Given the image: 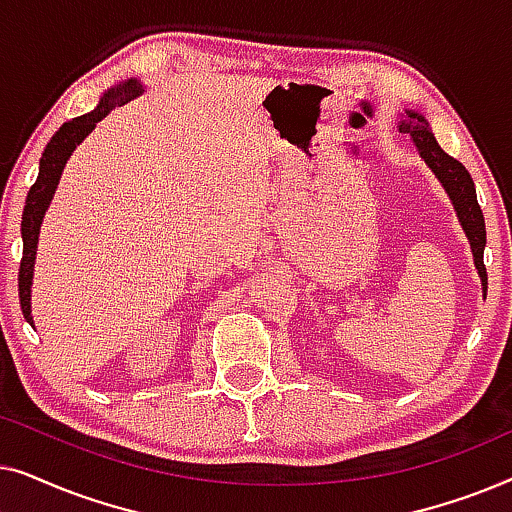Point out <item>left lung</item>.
<instances>
[{
	"instance_id": "1",
	"label": "left lung",
	"mask_w": 512,
	"mask_h": 512,
	"mask_svg": "<svg viewBox=\"0 0 512 512\" xmlns=\"http://www.w3.org/2000/svg\"><path fill=\"white\" fill-rule=\"evenodd\" d=\"M398 128H401V132H408L412 144L417 146L419 156L424 158V163L431 167V172L436 174V179L443 184L445 193L450 195L454 212H457L461 228H464L468 244H471L475 270H478L482 282V296H487V268L485 261H482L487 244L485 216H482V209L478 205V195H475L471 174H468L466 167L461 165L457 158L447 156V153L440 149V144L436 142V137H433V132L429 128V121H426L422 114L405 109V118Z\"/></svg>"
}]
</instances>
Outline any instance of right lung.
Segmentation results:
<instances>
[{
  "instance_id": "right-lung-1",
  "label": "right lung",
  "mask_w": 512,
  "mask_h": 512,
  "mask_svg": "<svg viewBox=\"0 0 512 512\" xmlns=\"http://www.w3.org/2000/svg\"><path fill=\"white\" fill-rule=\"evenodd\" d=\"M142 93H144L142 83L135 79L107 90V93L102 95L100 104H97L90 114L72 118V121L62 125V128L51 137V142L46 144L44 153H41L39 177L32 184L30 193H27L23 221H20V233H23V261H20V272H18V293H20V310H23V317L25 321H30V324H34L30 291H32V277H34V258H37L39 230H41V221H44L46 209L53 200L55 188H58L62 170H65L67 160L74 153L76 146L88 137V132H93L95 125L100 123L104 116H109L111 109L135 100V97H139Z\"/></svg>"
}]
</instances>
